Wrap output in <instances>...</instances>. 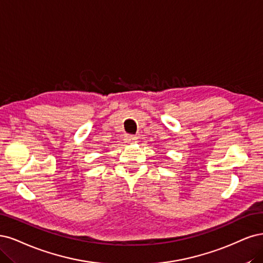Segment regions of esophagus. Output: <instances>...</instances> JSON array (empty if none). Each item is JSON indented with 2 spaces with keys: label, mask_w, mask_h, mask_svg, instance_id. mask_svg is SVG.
Listing matches in <instances>:
<instances>
[{
  "label": "esophagus",
  "mask_w": 263,
  "mask_h": 263,
  "mask_svg": "<svg viewBox=\"0 0 263 263\" xmlns=\"http://www.w3.org/2000/svg\"><path fill=\"white\" fill-rule=\"evenodd\" d=\"M137 140H138V138L134 137V135H125V137H124L125 143H129V144L137 142Z\"/></svg>",
  "instance_id": "34e87169"
}]
</instances>
